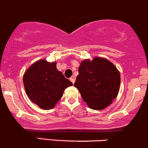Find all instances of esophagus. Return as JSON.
Listing matches in <instances>:
<instances>
[{
	"instance_id": "obj_1",
	"label": "esophagus",
	"mask_w": 148,
	"mask_h": 148,
	"mask_svg": "<svg viewBox=\"0 0 148 148\" xmlns=\"http://www.w3.org/2000/svg\"><path fill=\"white\" fill-rule=\"evenodd\" d=\"M70 80H71V81L73 83H74L75 82V77H71V78H70Z\"/></svg>"
}]
</instances>
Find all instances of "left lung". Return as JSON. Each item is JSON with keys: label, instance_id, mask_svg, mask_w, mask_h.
Wrapping results in <instances>:
<instances>
[{"label": "left lung", "instance_id": "obj_1", "mask_svg": "<svg viewBox=\"0 0 148 148\" xmlns=\"http://www.w3.org/2000/svg\"><path fill=\"white\" fill-rule=\"evenodd\" d=\"M120 74L108 60L95 58L81 62L74 83L82 99L92 109L101 110L116 97L120 86Z\"/></svg>", "mask_w": 148, "mask_h": 148}]
</instances>
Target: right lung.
Segmentation results:
<instances>
[{
  "label": "right lung",
  "mask_w": 148,
  "mask_h": 148,
  "mask_svg": "<svg viewBox=\"0 0 148 148\" xmlns=\"http://www.w3.org/2000/svg\"><path fill=\"white\" fill-rule=\"evenodd\" d=\"M27 96L43 109H50L62 98L72 82L65 78L56 68V62L37 61L25 72L23 77Z\"/></svg>",
  "instance_id": "right-lung-1"
}]
</instances>
